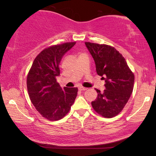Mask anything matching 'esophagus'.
Returning a JSON list of instances; mask_svg holds the SVG:
<instances>
[{"instance_id": "34e87169", "label": "esophagus", "mask_w": 156, "mask_h": 156, "mask_svg": "<svg viewBox=\"0 0 156 156\" xmlns=\"http://www.w3.org/2000/svg\"><path fill=\"white\" fill-rule=\"evenodd\" d=\"M79 89H80V91H85V90H87V88H86V87H79Z\"/></svg>"}]
</instances>
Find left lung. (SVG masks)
Masks as SVG:
<instances>
[{
    "label": "left lung",
    "instance_id": "8db88e82",
    "mask_svg": "<svg viewBox=\"0 0 156 156\" xmlns=\"http://www.w3.org/2000/svg\"><path fill=\"white\" fill-rule=\"evenodd\" d=\"M94 59L98 75L105 80V89L98 96L91 106L104 118L118 115L129 101L133 89L134 74L123 55L108 44L85 42Z\"/></svg>",
    "mask_w": 156,
    "mask_h": 156
}]
</instances>
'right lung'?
<instances>
[{
  "label": "right lung",
  "mask_w": 156,
  "mask_h": 156,
  "mask_svg": "<svg viewBox=\"0 0 156 156\" xmlns=\"http://www.w3.org/2000/svg\"><path fill=\"white\" fill-rule=\"evenodd\" d=\"M76 42L55 44L44 49L34 59L27 76V88L31 102L44 118L58 121L68 114L76 95L77 87L62 90L57 82L63 55Z\"/></svg>",
  "instance_id": "1"
}]
</instances>
